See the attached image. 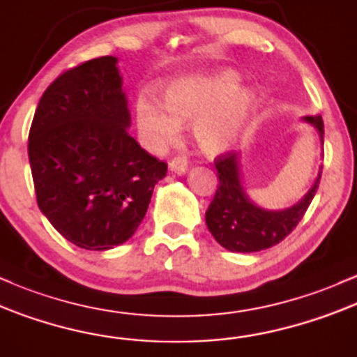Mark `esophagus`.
I'll return each instance as SVG.
<instances>
[{
	"mask_svg": "<svg viewBox=\"0 0 357 357\" xmlns=\"http://www.w3.org/2000/svg\"><path fill=\"white\" fill-rule=\"evenodd\" d=\"M168 168L174 174H185L187 168H189V160H187V157H183V155H175L170 160V163H168Z\"/></svg>",
	"mask_w": 357,
	"mask_h": 357,
	"instance_id": "1",
	"label": "esophagus"
}]
</instances>
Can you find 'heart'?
<instances>
[{
    "mask_svg": "<svg viewBox=\"0 0 357 357\" xmlns=\"http://www.w3.org/2000/svg\"><path fill=\"white\" fill-rule=\"evenodd\" d=\"M239 86L236 72L221 70L170 84L162 104L150 96H138L135 118L145 146L162 153L177 142L180 125L194 123V138L206 153L227 150L256 109L255 92Z\"/></svg>",
    "mask_w": 357,
    "mask_h": 357,
    "instance_id": "obj_1",
    "label": "heart"
}]
</instances>
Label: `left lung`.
<instances>
[{
  "mask_svg": "<svg viewBox=\"0 0 357 357\" xmlns=\"http://www.w3.org/2000/svg\"><path fill=\"white\" fill-rule=\"evenodd\" d=\"M303 121L319 131L324 145V121L320 116H305ZM239 151H227L214 160L219 185L206 211V224L222 248L232 253L268 250L287 238L302 221L319 189L322 167L314 187L295 206L285 211H266L248 199L239 178Z\"/></svg>",
  "mask_w": 357,
  "mask_h": 357,
  "instance_id": "obj_1",
  "label": "left lung"
}]
</instances>
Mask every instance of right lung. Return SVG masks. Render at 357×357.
Returning <instances> with one entry per match:
<instances>
[{
  "mask_svg": "<svg viewBox=\"0 0 357 357\" xmlns=\"http://www.w3.org/2000/svg\"><path fill=\"white\" fill-rule=\"evenodd\" d=\"M118 59H92L60 74L40 99L28 158L40 211L67 241L91 251L119 246L145 218L167 163L128 133Z\"/></svg>",
  "mask_w": 357,
  "mask_h": 357,
  "instance_id": "add662e5",
  "label": "right lung"
}]
</instances>
